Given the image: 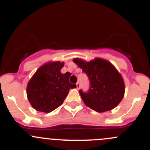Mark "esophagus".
I'll list each match as a JSON object with an SVG mask.
<instances>
[{
    "label": "esophagus",
    "mask_w": 150,
    "mask_h": 150,
    "mask_svg": "<svg viewBox=\"0 0 150 150\" xmlns=\"http://www.w3.org/2000/svg\"><path fill=\"white\" fill-rule=\"evenodd\" d=\"M76 87H77V89H79L80 87H81V83L79 82H78L76 83Z\"/></svg>",
    "instance_id": "1"
}]
</instances>
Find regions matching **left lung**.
Listing matches in <instances>:
<instances>
[{
	"label": "left lung",
	"mask_w": 150,
	"mask_h": 150,
	"mask_svg": "<svg viewBox=\"0 0 150 150\" xmlns=\"http://www.w3.org/2000/svg\"><path fill=\"white\" fill-rule=\"evenodd\" d=\"M73 62L89 79L88 91H79L88 107L102 113L118 105L124 97L125 83L121 74L110 62L99 58L89 62L80 59H74Z\"/></svg>",
	"instance_id": "left-lung-1"
}]
</instances>
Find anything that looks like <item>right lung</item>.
I'll return each instance as SVG.
<instances>
[{
  "mask_svg": "<svg viewBox=\"0 0 150 150\" xmlns=\"http://www.w3.org/2000/svg\"><path fill=\"white\" fill-rule=\"evenodd\" d=\"M64 62H49L40 67L27 86V97L36 110L50 113L62 105L70 88L76 85L69 83V74H62Z\"/></svg>",
  "mask_w": 150,
  "mask_h": 150,
  "instance_id": "add662e5",
  "label": "right lung"
}]
</instances>
